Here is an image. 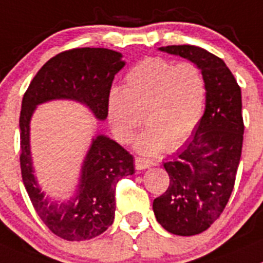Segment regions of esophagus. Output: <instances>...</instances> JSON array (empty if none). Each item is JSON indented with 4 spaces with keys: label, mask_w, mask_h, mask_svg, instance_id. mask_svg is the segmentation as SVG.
Listing matches in <instances>:
<instances>
[{
    "label": "esophagus",
    "mask_w": 263,
    "mask_h": 263,
    "mask_svg": "<svg viewBox=\"0 0 263 263\" xmlns=\"http://www.w3.org/2000/svg\"><path fill=\"white\" fill-rule=\"evenodd\" d=\"M154 162L148 159H143V157H136V167L138 171H142V169H147Z\"/></svg>",
    "instance_id": "esophagus-1"
}]
</instances>
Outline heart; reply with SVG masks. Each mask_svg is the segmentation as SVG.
Returning <instances> with one entry per match:
<instances>
[{
	"label": "heart",
	"mask_w": 263,
	"mask_h": 263,
	"mask_svg": "<svg viewBox=\"0 0 263 263\" xmlns=\"http://www.w3.org/2000/svg\"><path fill=\"white\" fill-rule=\"evenodd\" d=\"M205 97L204 77L194 63L148 58L127 72L124 90H109L107 117L117 141L129 143L143 115L147 127L136 148L156 155L178 148L191 137L204 112Z\"/></svg>",
	"instance_id": "1"
}]
</instances>
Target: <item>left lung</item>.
Segmentation results:
<instances>
[{"label":"left lung","mask_w":263,"mask_h":263,"mask_svg":"<svg viewBox=\"0 0 263 263\" xmlns=\"http://www.w3.org/2000/svg\"><path fill=\"white\" fill-rule=\"evenodd\" d=\"M159 50L194 63L206 86L204 115L191 141L164 162L171 183L152 204L167 232L192 236L211 227L231 196L244 134L241 90L224 62L202 47L172 45Z\"/></svg>","instance_id":"1"}]
</instances>
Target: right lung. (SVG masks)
<instances>
[{"instance_id": "1", "label": "right lung", "mask_w": 263, "mask_h": 263, "mask_svg": "<svg viewBox=\"0 0 263 263\" xmlns=\"http://www.w3.org/2000/svg\"><path fill=\"white\" fill-rule=\"evenodd\" d=\"M125 66L122 54L103 47H82L55 55L29 84L22 102V178L33 208L47 229L68 241H82L103 234L115 218L116 183L134 174L133 156L104 134L91 139L74 192L66 200L51 199L34 176L31 154V120L37 106L51 101L84 104L99 121L107 119V97L117 72Z\"/></svg>"}]
</instances>
